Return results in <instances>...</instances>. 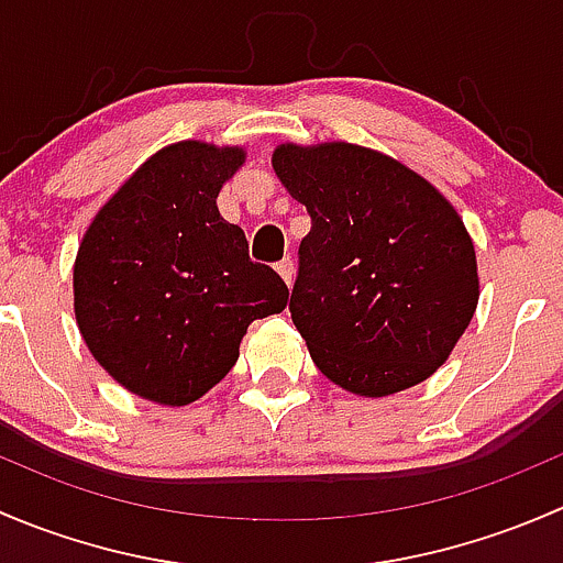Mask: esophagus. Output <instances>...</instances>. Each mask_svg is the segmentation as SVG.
Listing matches in <instances>:
<instances>
[{"label":"esophagus","mask_w":563,"mask_h":563,"mask_svg":"<svg viewBox=\"0 0 563 563\" xmlns=\"http://www.w3.org/2000/svg\"><path fill=\"white\" fill-rule=\"evenodd\" d=\"M275 269L280 272L283 280H286L288 286H291V283H294V258H283V261H277Z\"/></svg>","instance_id":"34e87169"}]
</instances>
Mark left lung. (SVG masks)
Segmentation results:
<instances>
[{"mask_svg":"<svg viewBox=\"0 0 563 563\" xmlns=\"http://www.w3.org/2000/svg\"><path fill=\"white\" fill-rule=\"evenodd\" d=\"M272 166L310 214L288 310L318 371L365 397L433 376L479 299L452 203L391 157L340 141L283 144Z\"/></svg>","mask_w":563,"mask_h":563,"instance_id":"8db88e82","label":"left lung"}]
</instances>
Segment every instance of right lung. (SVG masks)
<instances>
[{
	"mask_svg": "<svg viewBox=\"0 0 563 563\" xmlns=\"http://www.w3.org/2000/svg\"><path fill=\"white\" fill-rule=\"evenodd\" d=\"M242 150L181 141L152 155L92 220L73 269L76 318L95 360L133 395L187 406L240 356L255 318L288 286L250 261L218 192Z\"/></svg>",
	"mask_w": 563,
	"mask_h": 563,
	"instance_id": "add662e5",
	"label": "right lung"
}]
</instances>
